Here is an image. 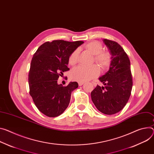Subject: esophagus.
<instances>
[{"mask_svg":"<svg viewBox=\"0 0 154 154\" xmlns=\"http://www.w3.org/2000/svg\"><path fill=\"white\" fill-rule=\"evenodd\" d=\"M83 84H84V83L83 82H79V86H82Z\"/></svg>","mask_w":154,"mask_h":154,"instance_id":"obj_1","label":"esophagus"}]
</instances>
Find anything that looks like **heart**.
I'll use <instances>...</instances> for the list:
<instances>
[{
  "instance_id": "1",
  "label": "heart",
  "mask_w": 154,
  "mask_h": 154,
  "mask_svg": "<svg viewBox=\"0 0 154 154\" xmlns=\"http://www.w3.org/2000/svg\"><path fill=\"white\" fill-rule=\"evenodd\" d=\"M86 49L92 54L94 55V61L103 69L108 67L111 62L110 54L107 52H102L103 45L97 41H93L85 45ZM79 50H74L69 55L68 63L70 65L75 64L79 59ZM100 74V70L96 66L90 67L79 66L74 67L71 72V78L73 80L79 82H84L95 78Z\"/></svg>"
}]
</instances>
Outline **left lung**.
<instances>
[{
  "label": "left lung",
  "instance_id": "left-lung-1",
  "mask_svg": "<svg viewBox=\"0 0 154 154\" xmlns=\"http://www.w3.org/2000/svg\"><path fill=\"white\" fill-rule=\"evenodd\" d=\"M111 54L109 71L99 78L105 85H97L91 91V100L97 109L106 115L115 114L127 103L133 80L130 61L127 54L116 42L103 39Z\"/></svg>",
  "mask_w": 154,
  "mask_h": 154
}]
</instances>
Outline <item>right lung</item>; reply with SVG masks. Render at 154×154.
I'll list each match as a JSON object with an SVG mask.
<instances>
[{
	"mask_svg": "<svg viewBox=\"0 0 154 154\" xmlns=\"http://www.w3.org/2000/svg\"><path fill=\"white\" fill-rule=\"evenodd\" d=\"M83 44V41L63 40L47 42L33 55L28 77L29 93L37 109L49 117L64 112L70 103L71 92L79 87L76 82L63 87L58 84L57 80L69 70V55Z\"/></svg>",
	"mask_w": 154,
	"mask_h": 154,
	"instance_id": "right-lung-1",
	"label": "right lung"
}]
</instances>
